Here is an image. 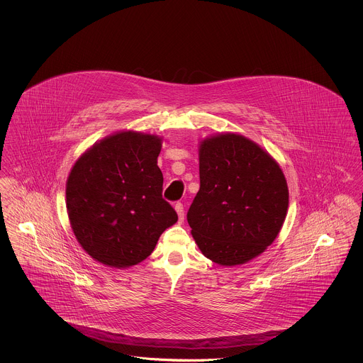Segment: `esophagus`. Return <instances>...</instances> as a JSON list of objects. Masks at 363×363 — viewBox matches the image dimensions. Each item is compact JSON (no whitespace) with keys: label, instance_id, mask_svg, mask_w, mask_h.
I'll use <instances>...</instances> for the list:
<instances>
[{"label":"esophagus","instance_id":"34e87169","mask_svg":"<svg viewBox=\"0 0 363 363\" xmlns=\"http://www.w3.org/2000/svg\"><path fill=\"white\" fill-rule=\"evenodd\" d=\"M174 207H175V211H177V213H178V218H179V220L182 222V220H184V216H185V209H184V204H182V203H177Z\"/></svg>","mask_w":363,"mask_h":363}]
</instances>
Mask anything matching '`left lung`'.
Masks as SVG:
<instances>
[{"label":"left lung","mask_w":363,"mask_h":363,"mask_svg":"<svg viewBox=\"0 0 363 363\" xmlns=\"http://www.w3.org/2000/svg\"><path fill=\"white\" fill-rule=\"evenodd\" d=\"M289 189L277 162L235 133L200 145V190L189 211L191 235L203 255L220 265L255 259L283 225Z\"/></svg>","instance_id":"8db88e82"}]
</instances>
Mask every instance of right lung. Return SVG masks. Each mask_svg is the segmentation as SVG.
<instances>
[{"label": "right lung", "mask_w": 363, "mask_h": 363, "mask_svg": "<svg viewBox=\"0 0 363 363\" xmlns=\"http://www.w3.org/2000/svg\"><path fill=\"white\" fill-rule=\"evenodd\" d=\"M160 138L121 132L88 150L67 182V208L79 243L92 259L126 268L147 259L178 220L163 197Z\"/></svg>", "instance_id": "1"}]
</instances>
